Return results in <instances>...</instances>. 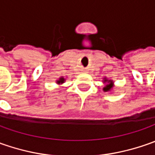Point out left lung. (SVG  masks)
Returning a JSON list of instances; mask_svg holds the SVG:
<instances>
[{
  "label": "left lung",
  "mask_w": 155,
  "mask_h": 155,
  "mask_svg": "<svg viewBox=\"0 0 155 155\" xmlns=\"http://www.w3.org/2000/svg\"><path fill=\"white\" fill-rule=\"evenodd\" d=\"M103 83L104 84V87L103 88V91H104V92H109V91H111L113 90L114 86H115L113 80H111V79H108L106 77L104 78Z\"/></svg>",
  "instance_id": "1"
}]
</instances>
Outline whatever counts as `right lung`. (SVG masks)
I'll use <instances>...</instances> for the list:
<instances>
[{
  "label": "right lung",
  "mask_w": 155,
  "mask_h": 155,
  "mask_svg": "<svg viewBox=\"0 0 155 155\" xmlns=\"http://www.w3.org/2000/svg\"><path fill=\"white\" fill-rule=\"evenodd\" d=\"M64 81H65V79L64 78V77H60L58 80H56V83L58 84H62L64 83Z\"/></svg>",
  "instance_id": "right-lung-1"
}]
</instances>
